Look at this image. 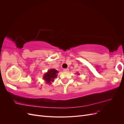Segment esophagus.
Instances as JSON below:
<instances>
[{
    "label": "esophagus",
    "instance_id": "1",
    "mask_svg": "<svg viewBox=\"0 0 124 124\" xmlns=\"http://www.w3.org/2000/svg\"><path fill=\"white\" fill-rule=\"evenodd\" d=\"M63 72H68L69 69H68V68H67V69H64L63 70Z\"/></svg>",
    "mask_w": 124,
    "mask_h": 124
}]
</instances>
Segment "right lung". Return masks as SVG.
Segmentation results:
<instances>
[{"instance_id":"1","label":"right lung","mask_w":124,"mask_h":124,"mask_svg":"<svg viewBox=\"0 0 124 124\" xmlns=\"http://www.w3.org/2000/svg\"><path fill=\"white\" fill-rule=\"evenodd\" d=\"M58 72V71L54 69H50L49 71H47V73L44 75V80L46 81V83L50 84L52 83V82L54 81V78L57 76V73Z\"/></svg>"}]
</instances>
